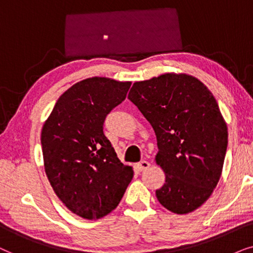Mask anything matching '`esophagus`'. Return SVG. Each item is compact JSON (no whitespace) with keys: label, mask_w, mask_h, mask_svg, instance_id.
Listing matches in <instances>:
<instances>
[{"label":"esophagus","mask_w":253,"mask_h":253,"mask_svg":"<svg viewBox=\"0 0 253 253\" xmlns=\"http://www.w3.org/2000/svg\"><path fill=\"white\" fill-rule=\"evenodd\" d=\"M149 167H150V163L148 161H141V162H139V163H136V168L140 171L147 170Z\"/></svg>","instance_id":"34e87169"}]
</instances>
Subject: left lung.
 Wrapping results in <instances>:
<instances>
[{"mask_svg": "<svg viewBox=\"0 0 253 253\" xmlns=\"http://www.w3.org/2000/svg\"><path fill=\"white\" fill-rule=\"evenodd\" d=\"M128 99L156 134L155 161L166 173L157 200L176 214L195 211L216 187L228 146L213 93L193 76L168 73L134 83Z\"/></svg>", "mask_w": 253, "mask_h": 253, "instance_id": "left-lung-1", "label": "left lung"}]
</instances>
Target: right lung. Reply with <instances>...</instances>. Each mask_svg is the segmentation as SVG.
I'll return each instance as SVG.
<instances>
[{"instance_id": "add662e5", "label": "right lung", "mask_w": 253, "mask_h": 253, "mask_svg": "<svg viewBox=\"0 0 253 253\" xmlns=\"http://www.w3.org/2000/svg\"><path fill=\"white\" fill-rule=\"evenodd\" d=\"M130 82L91 77L63 92L42 129L46 176L74 214L96 220L111 213L133 178L104 135L105 118L125 100Z\"/></svg>"}]
</instances>
